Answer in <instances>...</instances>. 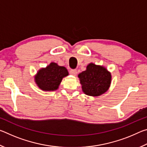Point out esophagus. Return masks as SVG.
<instances>
[{"label":"esophagus","mask_w":147,"mask_h":147,"mask_svg":"<svg viewBox=\"0 0 147 147\" xmlns=\"http://www.w3.org/2000/svg\"><path fill=\"white\" fill-rule=\"evenodd\" d=\"M70 74L73 76H76L77 74V71L75 70V69H72V70L70 71Z\"/></svg>","instance_id":"obj_1"}]
</instances>
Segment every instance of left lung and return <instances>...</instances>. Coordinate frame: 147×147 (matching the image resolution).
Wrapping results in <instances>:
<instances>
[{
	"label": "left lung",
	"mask_w": 147,
	"mask_h": 147,
	"mask_svg": "<svg viewBox=\"0 0 147 147\" xmlns=\"http://www.w3.org/2000/svg\"><path fill=\"white\" fill-rule=\"evenodd\" d=\"M78 78L84 93L92 96H100L106 92L111 81V73L104 67L93 63L78 74Z\"/></svg>",
	"instance_id": "left-lung-1"
}]
</instances>
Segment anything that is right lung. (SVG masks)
Masks as SVG:
<instances>
[{"instance_id": "add662e5", "label": "right lung", "mask_w": 147, "mask_h": 147, "mask_svg": "<svg viewBox=\"0 0 147 147\" xmlns=\"http://www.w3.org/2000/svg\"><path fill=\"white\" fill-rule=\"evenodd\" d=\"M69 75L65 67L59 66L54 62L45 68L39 69L35 76V82L43 91H55L58 89L62 79Z\"/></svg>"}]
</instances>
